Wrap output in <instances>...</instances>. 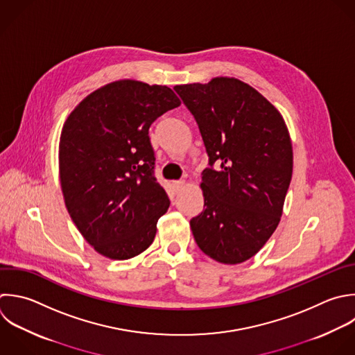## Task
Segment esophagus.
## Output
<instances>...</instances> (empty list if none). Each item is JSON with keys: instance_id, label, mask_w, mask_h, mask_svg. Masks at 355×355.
<instances>
[{"instance_id": "esophagus-1", "label": "esophagus", "mask_w": 355, "mask_h": 355, "mask_svg": "<svg viewBox=\"0 0 355 355\" xmlns=\"http://www.w3.org/2000/svg\"><path fill=\"white\" fill-rule=\"evenodd\" d=\"M173 187L176 191H180L184 187V180H175L173 182Z\"/></svg>"}]
</instances>
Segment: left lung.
<instances>
[{"label": "left lung", "mask_w": 355, "mask_h": 355, "mask_svg": "<svg viewBox=\"0 0 355 355\" xmlns=\"http://www.w3.org/2000/svg\"><path fill=\"white\" fill-rule=\"evenodd\" d=\"M208 155L204 209L190 219L197 245L222 263L255 255L275 232L291 180L293 150L279 111L229 78L176 86Z\"/></svg>", "instance_id": "obj_1"}]
</instances>
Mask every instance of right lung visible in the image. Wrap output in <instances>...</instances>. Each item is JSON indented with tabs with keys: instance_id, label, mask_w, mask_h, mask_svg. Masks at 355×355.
Wrapping results in <instances>:
<instances>
[{
	"instance_id": "obj_1",
	"label": "right lung",
	"mask_w": 355,
	"mask_h": 355,
	"mask_svg": "<svg viewBox=\"0 0 355 355\" xmlns=\"http://www.w3.org/2000/svg\"><path fill=\"white\" fill-rule=\"evenodd\" d=\"M180 100L166 86L107 85L68 116L60 175L68 212L90 245L129 259L151 245L169 198L155 178L150 126Z\"/></svg>"
}]
</instances>
